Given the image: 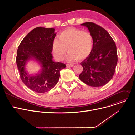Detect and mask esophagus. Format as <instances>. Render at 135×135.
<instances>
[{
  "mask_svg": "<svg viewBox=\"0 0 135 135\" xmlns=\"http://www.w3.org/2000/svg\"><path fill=\"white\" fill-rule=\"evenodd\" d=\"M66 66L68 67H73L74 66L73 65H71V64H67Z\"/></svg>",
  "mask_w": 135,
  "mask_h": 135,
  "instance_id": "obj_1",
  "label": "esophagus"
}]
</instances>
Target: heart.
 I'll return each mask as SVG.
<instances>
[{
	"mask_svg": "<svg viewBox=\"0 0 135 135\" xmlns=\"http://www.w3.org/2000/svg\"><path fill=\"white\" fill-rule=\"evenodd\" d=\"M59 40L52 41L51 50L52 54L58 61H61L67 51L66 60L73 62L79 60L87 59L93 49V36L87 31L75 28H69L62 31L58 35ZM68 49H67L66 48Z\"/></svg>",
	"mask_w": 135,
	"mask_h": 135,
	"instance_id": "1",
	"label": "heart"
}]
</instances>
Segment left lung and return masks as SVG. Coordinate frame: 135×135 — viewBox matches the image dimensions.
Listing matches in <instances>:
<instances>
[{
    "label": "left lung",
    "instance_id": "obj_1",
    "mask_svg": "<svg viewBox=\"0 0 135 135\" xmlns=\"http://www.w3.org/2000/svg\"><path fill=\"white\" fill-rule=\"evenodd\" d=\"M86 26L93 36L94 47L91 54L81 65L83 70L79 78L92 87H101L112 78L118 61L116 45L105 29L92 22L81 24Z\"/></svg>",
    "mask_w": 135,
    "mask_h": 135
}]
</instances>
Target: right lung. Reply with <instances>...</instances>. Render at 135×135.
<instances>
[{
  "label": "right lung",
  "mask_w": 135,
  "mask_h": 135,
  "mask_svg": "<svg viewBox=\"0 0 135 135\" xmlns=\"http://www.w3.org/2000/svg\"><path fill=\"white\" fill-rule=\"evenodd\" d=\"M56 33L55 29L37 27L31 30L21 42L18 48L16 63L23 83L37 93L49 91L57 83L61 69L66 65L52 61L51 45ZM31 59L36 60L41 66L35 76L26 71L25 65Z\"/></svg>",
  "instance_id": "add662e5"
}]
</instances>
